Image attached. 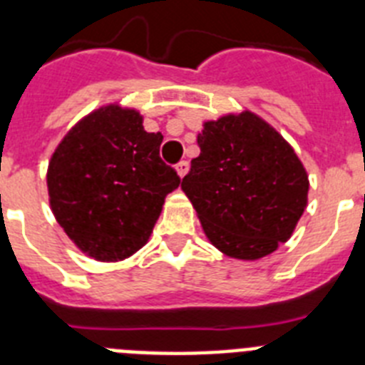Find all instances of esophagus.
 Returning a JSON list of instances; mask_svg holds the SVG:
<instances>
[{
    "instance_id": "34e87169",
    "label": "esophagus",
    "mask_w": 365,
    "mask_h": 365,
    "mask_svg": "<svg viewBox=\"0 0 365 365\" xmlns=\"http://www.w3.org/2000/svg\"><path fill=\"white\" fill-rule=\"evenodd\" d=\"M188 168H190L188 160H180V163L175 166V170H177V173H179V177H185L186 173H188Z\"/></svg>"
}]
</instances>
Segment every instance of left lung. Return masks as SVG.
I'll return each mask as SVG.
<instances>
[{"mask_svg":"<svg viewBox=\"0 0 365 365\" xmlns=\"http://www.w3.org/2000/svg\"><path fill=\"white\" fill-rule=\"evenodd\" d=\"M182 179L206 237L235 259L272 254L307 206L309 179L285 138L250 111L205 122Z\"/></svg>","mask_w":365,"mask_h":365,"instance_id":"left-lung-1","label":"left lung"}]
</instances>
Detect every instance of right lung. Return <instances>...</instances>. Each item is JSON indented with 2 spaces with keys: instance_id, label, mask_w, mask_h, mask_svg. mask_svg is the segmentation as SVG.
<instances>
[{
  "instance_id": "right-lung-1",
  "label": "right lung",
  "mask_w": 365,
  "mask_h": 365,
  "mask_svg": "<svg viewBox=\"0 0 365 365\" xmlns=\"http://www.w3.org/2000/svg\"><path fill=\"white\" fill-rule=\"evenodd\" d=\"M163 135L135 109L106 106L74 125L47 170L53 214L71 241L98 261H120L150 240L180 177L160 159Z\"/></svg>"
}]
</instances>
